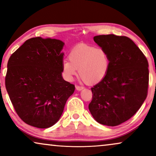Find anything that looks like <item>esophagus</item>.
<instances>
[{"instance_id":"34e87169","label":"esophagus","mask_w":156,"mask_h":156,"mask_svg":"<svg viewBox=\"0 0 156 156\" xmlns=\"http://www.w3.org/2000/svg\"><path fill=\"white\" fill-rule=\"evenodd\" d=\"M84 87H81V86H76V89L77 91H81L83 89H84Z\"/></svg>"}]
</instances>
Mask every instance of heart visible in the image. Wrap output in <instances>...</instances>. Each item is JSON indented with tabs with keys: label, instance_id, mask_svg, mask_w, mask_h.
Instances as JSON below:
<instances>
[{
	"label": "heart",
	"instance_id": "1",
	"mask_svg": "<svg viewBox=\"0 0 156 156\" xmlns=\"http://www.w3.org/2000/svg\"><path fill=\"white\" fill-rule=\"evenodd\" d=\"M69 59L62 65L66 80L72 81L77 74L88 84H96L103 80L110 67L107 52L101 48L82 45L74 48L69 54Z\"/></svg>",
	"mask_w": 156,
	"mask_h": 156
}]
</instances>
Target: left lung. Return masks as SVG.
<instances>
[{
	"instance_id": "left-lung-1",
	"label": "left lung",
	"mask_w": 156,
	"mask_h": 156,
	"mask_svg": "<svg viewBox=\"0 0 156 156\" xmlns=\"http://www.w3.org/2000/svg\"><path fill=\"white\" fill-rule=\"evenodd\" d=\"M94 40L107 52L110 67L105 77L91 89L89 109L98 123L116 126L131 119L146 99L148 60L126 36L97 35Z\"/></svg>"
}]
</instances>
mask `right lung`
I'll return each mask as SVG.
<instances>
[{
  "instance_id": "obj_1",
  "label": "right lung",
  "mask_w": 156,
  "mask_h": 156,
  "mask_svg": "<svg viewBox=\"0 0 156 156\" xmlns=\"http://www.w3.org/2000/svg\"><path fill=\"white\" fill-rule=\"evenodd\" d=\"M64 44L59 40L33 37L8 60L6 90L19 117L32 126L55 124L75 89L62 76Z\"/></svg>"
}]
</instances>
